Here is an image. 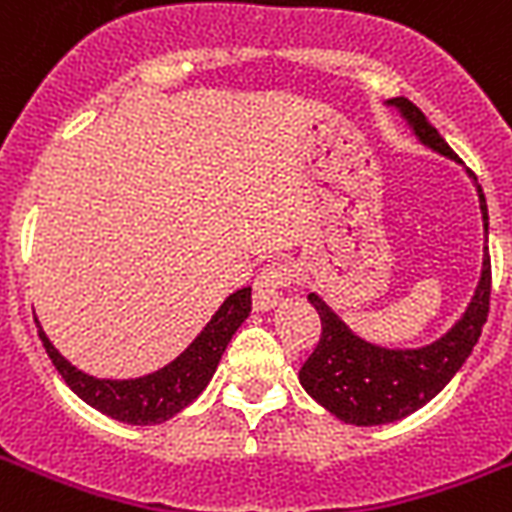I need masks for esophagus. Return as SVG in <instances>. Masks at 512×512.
<instances>
[{
    "instance_id": "esophagus-1",
    "label": "esophagus",
    "mask_w": 512,
    "mask_h": 512,
    "mask_svg": "<svg viewBox=\"0 0 512 512\" xmlns=\"http://www.w3.org/2000/svg\"><path fill=\"white\" fill-rule=\"evenodd\" d=\"M295 279V271L292 265L287 263H271L265 265L260 276L255 279V287H252V305L257 311H271L281 303V289L289 287Z\"/></svg>"
}]
</instances>
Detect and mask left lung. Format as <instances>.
Wrapping results in <instances>:
<instances>
[{
	"mask_svg": "<svg viewBox=\"0 0 512 512\" xmlns=\"http://www.w3.org/2000/svg\"><path fill=\"white\" fill-rule=\"evenodd\" d=\"M388 106H396L401 111L420 143L460 162V156L454 154L449 143L438 135L436 127L425 119V114L412 100L393 98L388 100ZM470 177L476 180L473 172ZM476 188L486 231L484 268H481L476 295L462 313V319L441 340L414 350L380 348L353 335L319 295L313 292L308 295L321 316V337L300 369V385L327 412L335 414L337 420L348 425H364V428L404 420L406 414L417 412L430 398H436L476 348L486 316H489V295H492L489 212H486L481 185L476 183Z\"/></svg>",
	"mask_w": 512,
	"mask_h": 512,
	"instance_id": "8db88e82",
	"label": "left lung"
}]
</instances>
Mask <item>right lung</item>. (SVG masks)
Masks as SVG:
<instances>
[{
	"label": "right lung",
	"instance_id": "obj_1",
	"mask_svg": "<svg viewBox=\"0 0 512 512\" xmlns=\"http://www.w3.org/2000/svg\"><path fill=\"white\" fill-rule=\"evenodd\" d=\"M249 311H252V289L244 287L233 292L231 297H225V303L217 308L207 327L201 329V335L172 364L138 380H98V377L79 372L47 340L39 321L36 327H39V337L50 361L66 380L68 388L82 401L108 414L111 420L127 422V425H156V422L175 417L207 388L228 342L244 324Z\"/></svg>",
	"mask_w": 512,
	"mask_h": 512
}]
</instances>
